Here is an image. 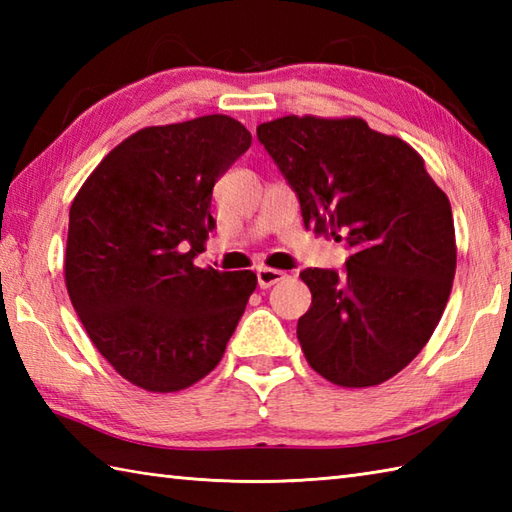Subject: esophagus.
<instances>
[{"label": "esophagus", "mask_w": 512, "mask_h": 512, "mask_svg": "<svg viewBox=\"0 0 512 512\" xmlns=\"http://www.w3.org/2000/svg\"><path fill=\"white\" fill-rule=\"evenodd\" d=\"M281 279H286V273H281V270L275 268H259L257 270V284L259 288H270L279 284Z\"/></svg>", "instance_id": "obj_1"}]
</instances>
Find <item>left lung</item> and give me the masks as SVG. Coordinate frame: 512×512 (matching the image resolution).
Instances as JSON below:
<instances>
[{"label":"left lung","mask_w":512,"mask_h":512,"mask_svg":"<svg viewBox=\"0 0 512 512\" xmlns=\"http://www.w3.org/2000/svg\"><path fill=\"white\" fill-rule=\"evenodd\" d=\"M257 138L306 228L350 250L343 270H301L312 292L297 323L301 350L336 385H380L418 356L449 301V198L416 151L361 118L284 116L259 125Z\"/></svg>","instance_id":"8db88e82"}]
</instances>
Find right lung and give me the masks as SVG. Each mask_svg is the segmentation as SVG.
Masks as SVG:
<instances>
[{
  "label": "right lung",
  "mask_w": 512,
  "mask_h": 512,
  "mask_svg": "<svg viewBox=\"0 0 512 512\" xmlns=\"http://www.w3.org/2000/svg\"><path fill=\"white\" fill-rule=\"evenodd\" d=\"M250 140L222 114L140 129L76 193L65 286L96 350L129 383L180 391L224 356L257 275L193 259L215 228V182Z\"/></svg>",
  "instance_id": "obj_1"
}]
</instances>
